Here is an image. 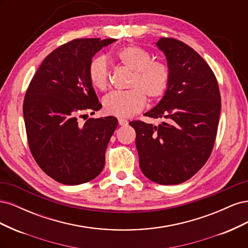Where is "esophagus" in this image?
<instances>
[{
    "mask_svg": "<svg viewBox=\"0 0 248 248\" xmlns=\"http://www.w3.org/2000/svg\"><path fill=\"white\" fill-rule=\"evenodd\" d=\"M118 122H119V124L121 125V126H126L127 124H128V121H127L126 119H123V118L118 119Z\"/></svg>",
    "mask_w": 248,
    "mask_h": 248,
    "instance_id": "esophagus-1",
    "label": "esophagus"
}]
</instances>
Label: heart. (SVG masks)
Listing matches in <instances>:
<instances>
[{
    "label": "heart",
    "mask_w": 248,
    "mask_h": 248,
    "mask_svg": "<svg viewBox=\"0 0 248 248\" xmlns=\"http://www.w3.org/2000/svg\"><path fill=\"white\" fill-rule=\"evenodd\" d=\"M117 61L131 71L128 87L124 92H111L104 97L102 107L107 115L118 118L129 117L144 108L147 96L155 100L167 93L170 70L158 60H151L150 52L136 44H129L115 52ZM89 79L92 86L106 91L109 85V68L104 57L94 58L89 65Z\"/></svg>",
    "instance_id": "obj_1"
}]
</instances>
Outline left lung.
Wrapping results in <instances>:
<instances>
[{"label": "left lung", "mask_w": 248, "mask_h": 248, "mask_svg": "<svg viewBox=\"0 0 248 248\" xmlns=\"http://www.w3.org/2000/svg\"><path fill=\"white\" fill-rule=\"evenodd\" d=\"M170 81L162 99L145 116L163 119L158 126L129 124L137 132L140 168L149 180L176 185L190 179L211 155L220 115L218 82L206 61L184 42L160 38Z\"/></svg>", "instance_id": "8db88e82"}]
</instances>
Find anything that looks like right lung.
I'll use <instances>...</instances> for the list:
<instances>
[{
    "instance_id": "obj_1",
    "label": "right lung",
    "mask_w": 248,
    "mask_h": 248,
    "mask_svg": "<svg viewBox=\"0 0 248 248\" xmlns=\"http://www.w3.org/2000/svg\"><path fill=\"white\" fill-rule=\"evenodd\" d=\"M116 39H74L43 60L30 82L24 118L30 150L40 169L66 185L91 181L104 168L106 150L118 126L115 117H78L99 110L89 79V65L97 51Z\"/></svg>"
}]
</instances>
